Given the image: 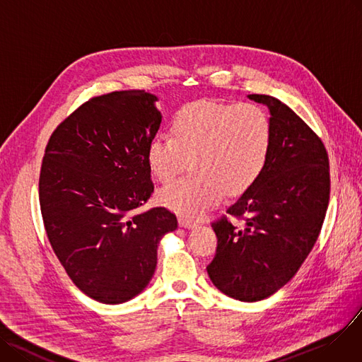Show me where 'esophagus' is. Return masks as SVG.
Returning a JSON list of instances; mask_svg holds the SVG:
<instances>
[{"label":"esophagus","mask_w":362,"mask_h":362,"mask_svg":"<svg viewBox=\"0 0 362 362\" xmlns=\"http://www.w3.org/2000/svg\"><path fill=\"white\" fill-rule=\"evenodd\" d=\"M180 226H182V228H196L197 226V223L196 222H193V221H189V219H184V218H180Z\"/></svg>","instance_id":"esophagus-1"}]
</instances>
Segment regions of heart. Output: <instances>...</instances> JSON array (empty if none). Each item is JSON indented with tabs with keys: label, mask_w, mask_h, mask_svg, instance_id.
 <instances>
[{
	"label": "heart",
	"mask_w": 362,
	"mask_h": 362,
	"mask_svg": "<svg viewBox=\"0 0 362 362\" xmlns=\"http://www.w3.org/2000/svg\"><path fill=\"white\" fill-rule=\"evenodd\" d=\"M173 137L156 136L147 146L152 175L168 182L191 162L194 177L163 187L159 203L182 218L197 219L223 194L238 196L259 180L272 148V122L254 103L194 102L171 124Z\"/></svg>",
	"instance_id": "heart-1"
}]
</instances>
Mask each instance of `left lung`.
<instances>
[{
	"label": "left lung",
	"instance_id": "8db88e82",
	"mask_svg": "<svg viewBox=\"0 0 362 362\" xmlns=\"http://www.w3.org/2000/svg\"><path fill=\"white\" fill-rule=\"evenodd\" d=\"M270 112L272 148L264 171L211 223L216 256L206 267L214 285L244 303L262 301L298 272L320 233L330 194L322 140L288 105L248 95Z\"/></svg>",
	"mask_w": 362,
	"mask_h": 362
}]
</instances>
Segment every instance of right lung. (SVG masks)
Segmentation results:
<instances>
[{"label": "right lung", "mask_w": 362, "mask_h": 362, "mask_svg": "<svg viewBox=\"0 0 362 362\" xmlns=\"http://www.w3.org/2000/svg\"><path fill=\"white\" fill-rule=\"evenodd\" d=\"M158 98L121 90L83 103L52 133L39 203L51 247L92 300L122 304L151 282L158 245L178 228L165 207L143 214L153 193L146 151L160 127Z\"/></svg>", "instance_id": "obj_1"}]
</instances>
